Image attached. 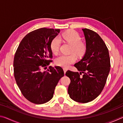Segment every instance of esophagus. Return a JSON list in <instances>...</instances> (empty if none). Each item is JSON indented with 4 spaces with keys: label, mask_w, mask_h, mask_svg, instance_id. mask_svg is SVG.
Returning <instances> with one entry per match:
<instances>
[{
    "label": "esophagus",
    "mask_w": 123,
    "mask_h": 123,
    "mask_svg": "<svg viewBox=\"0 0 123 123\" xmlns=\"http://www.w3.org/2000/svg\"><path fill=\"white\" fill-rule=\"evenodd\" d=\"M63 70H64V74L66 73V72L67 71V68H63Z\"/></svg>",
    "instance_id": "34e87169"
}]
</instances>
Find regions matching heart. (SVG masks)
Wrapping results in <instances>:
<instances>
[{"label":"heart","instance_id":"b5f03b06","mask_svg":"<svg viewBox=\"0 0 123 123\" xmlns=\"http://www.w3.org/2000/svg\"><path fill=\"white\" fill-rule=\"evenodd\" d=\"M60 38L63 39L67 43L72 45L71 52L78 57H81L86 51V47L84 43L81 42V37L78 32L73 30L68 31L61 35ZM60 47V40L57 37L52 39L50 45L52 53L56 54L59 51ZM76 57L74 54L69 55H61L55 59L56 65L67 68L70 64L76 61Z\"/></svg>","mask_w":123,"mask_h":123}]
</instances>
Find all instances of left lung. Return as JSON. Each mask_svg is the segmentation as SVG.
I'll list each match as a JSON object with an SVG mask.
<instances>
[{"instance_id": "8db88e82", "label": "left lung", "mask_w": 123, "mask_h": 123, "mask_svg": "<svg viewBox=\"0 0 123 123\" xmlns=\"http://www.w3.org/2000/svg\"><path fill=\"white\" fill-rule=\"evenodd\" d=\"M86 43V51L82 59L74 66L79 72L68 70L70 79L68 93L76 102L87 103L93 100L104 89L110 70L109 50L100 36L93 30L82 29Z\"/></svg>"}]
</instances>
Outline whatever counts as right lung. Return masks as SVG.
Wrapping results in <instances>:
<instances>
[{"label": "right lung", "mask_w": 123, "mask_h": 123, "mask_svg": "<svg viewBox=\"0 0 123 123\" xmlns=\"http://www.w3.org/2000/svg\"><path fill=\"white\" fill-rule=\"evenodd\" d=\"M60 29H37L30 32L20 42L14 54V76L22 94L31 103L42 104L53 97L55 87L62 77L61 67L49 66L53 53L50 45Z\"/></svg>", "instance_id": "obj_1"}]
</instances>
